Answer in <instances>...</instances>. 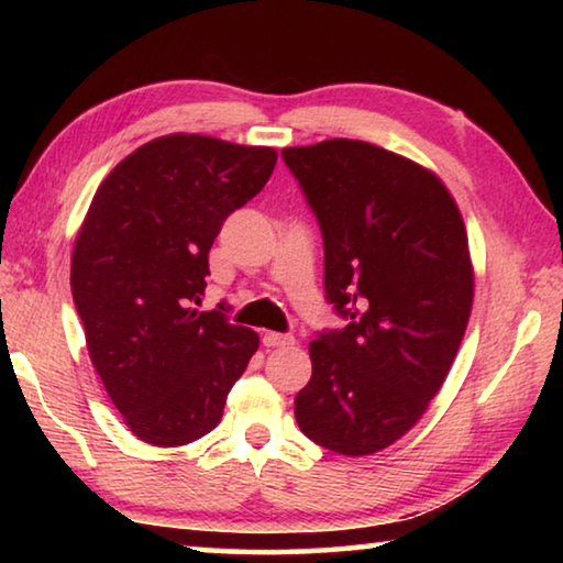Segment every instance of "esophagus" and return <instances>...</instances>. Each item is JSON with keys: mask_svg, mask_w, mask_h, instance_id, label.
Wrapping results in <instances>:
<instances>
[{"mask_svg": "<svg viewBox=\"0 0 563 563\" xmlns=\"http://www.w3.org/2000/svg\"><path fill=\"white\" fill-rule=\"evenodd\" d=\"M295 338L288 335V332H265L263 335V345L265 347H288L292 345Z\"/></svg>", "mask_w": 563, "mask_h": 563, "instance_id": "34e87169", "label": "esophagus"}]
</instances>
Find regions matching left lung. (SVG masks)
<instances>
[{
  "label": "left lung",
  "mask_w": 563,
  "mask_h": 563,
  "mask_svg": "<svg viewBox=\"0 0 563 563\" xmlns=\"http://www.w3.org/2000/svg\"><path fill=\"white\" fill-rule=\"evenodd\" d=\"M283 161L318 218L325 300L347 322L310 342L295 419L330 452L373 454L424 415L470 322L460 208L430 170L365 141L283 148Z\"/></svg>",
  "instance_id": "left-lung-1"
}]
</instances>
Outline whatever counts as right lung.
Instances as JSON below:
<instances>
[{
	"label": "right lung",
	"mask_w": 563,
	"mask_h": 563,
	"mask_svg": "<svg viewBox=\"0 0 563 563\" xmlns=\"http://www.w3.org/2000/svg\"><path fill=\"white\" fill-rule=\"evenodd\" d=\"M278 154L198 133L133 151L103 178L71 255V295L103 387L148 444L201 440L221 422L258 335L198 312L225 218L268 184Z\"/></svg>",
	"instance_id": "obj_1"
}]
</instances>
